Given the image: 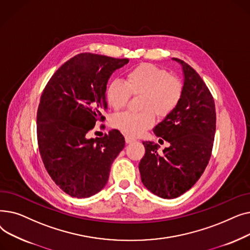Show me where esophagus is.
<instances>
[{"label":"esophagus","instance_id":"esophagus-1","mask_svg":"<svg viewBox=\"0 0 250 250\" xmlns=\"http://www.w3.org/2000/svg\"><path fill=\"white\" fill-rule=\"evenodd\" d=\"M125 143H126V144H132V143H134V142L136 141L135 138L130 137V136H128V135L125 136Z\"/></svg>","mask_w":250,"mask_h":250}]
</instances>
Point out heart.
Here are the masks:
<instances>
[{
  "instance_id": "heart-1",
  "label": "heart",
  "mask_w": 250,
  "mask_h": 250,
  "mask_svg": "<svg viewBox=\"0 0 250 250\" xmlns=\"http://www.w3.org/2000/svg\"><path fill=\"white\" fill-rule=\"evenodd\" d=\"M183 95V83L180 79L153 63H140L125 75V84L110 81L105 89V99L114 110L125 107L130 96H142V112H123L113 116L111 125L123 133L137 137L150 128L155 123V115L165 118L171 114Z\"/></svg>"
}]
</instances>
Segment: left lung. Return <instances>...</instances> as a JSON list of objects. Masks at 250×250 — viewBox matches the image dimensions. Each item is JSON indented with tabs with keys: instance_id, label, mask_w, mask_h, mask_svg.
<instances>
[{
	"instance_id": "1",
	"label": "left lung",
	"mask_w": 250,
	"mask_h": 250,
	"mask_svg": "<svg viewBox=\"0 0 250 250\" xmlns=\"http://www.w3.org/2000/svg\"><path fill=\"white\" fill-rule=\"evenodd\" d=\"M185 74L183 95L174 111L157 125L154 134L170 146L158 154L153 142H143L139 169L142 182L163 199H175L200 179L212 155L216 133L213 95L188 63L174 58Z\"/></svg>"
}]
</instances>
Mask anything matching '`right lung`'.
<instances>
[{"mask_svg":"<svg viewBox=\"0 0 250 250\" xmlns=\"http://www.w3.org/2000/svg\"><path fill=\"white\" fill-rule=\"evenodd\" d=\"M127 62L90 52L77 55L56 71L42 91L36 115L39 153L51 179L73 198L100 191L125 147L117 129L96 139L87 134L105 120L107 81Z\"/></svg>","mask_w":250,"mask_h":250,"instance_id":"right-lung-1","label":"right lung"}]
</instances>
